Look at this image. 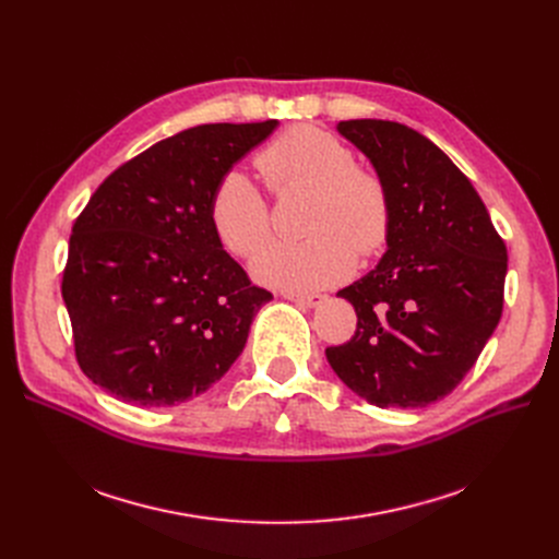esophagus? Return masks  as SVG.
Masks as SVG:
<instances>
[{
  "label": "esophagus",
  "mask_w": 559,
  "mask_h": 559,
  "mask_svg": "<svg viewBox=\"0 0 559 559\" xmlns=\"http://www.w3.org/2000/svg\"><path fill=\"white\" fill-rule=\"evenodd\" d=\"M283 297L292 304L304 306V308H317L326 301V297H321V295H295V292H285Z\"/></svg>",
  "instance_id": "obj_1"
}]
</instances>
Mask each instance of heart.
<instances>
[{"label": "heart", "mask_w": 559, "mask_h": 559, "mask_svg": "<svg viewBox=\"0 0 559 559\" xmlns=\"http://www.w3.org/2000/svg\"><path fill=\"white\" fill-rule=\"evenodd\" d=\"M274 192L312 190L301 242L264 245L251 274L281 289H319L344 281L360 255L385 247L392 203L376 174L356 167L354 154L335 135L299 124L272 140L255 158ZM209 215L219 242L238 255L253 253L270 233L267 201L240 169L226 171L213 190Z\"/></svg>", "instance_id": "b5f03b06"}]
</instances>
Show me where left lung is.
Segmentation results:
<instances>
[{
	"mask_svg": "<svg viewBox=\"0 0 559 559\" xmlns=\"http://www.w3.org/2000/svg\"><path fill=\"white\" fill-rule=\"evenodd\" d=\"M337 133L383 181L392 224L376 267L337 292L358 329L326 360L371 405L426 407L462 383L501 321L508 249L472 181L426 135L388 120Z\"/></svg>",
	"mask_w": 559,
	"mask_h": 559,
	"instance_id": "8db88e82",
	"label": "left lung"
}]
</instances>
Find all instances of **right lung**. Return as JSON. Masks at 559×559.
I'll use <instances>...</instances> for the list:
<instances>
[{"label":"right lung","mask_w":559,"mask_h":559,"mask_svg":"<svg viewBox=\"0 0 559 559\" xmlns=\"http://www.w3.org/2000/svg\"><path fill=\"white\" fill-rule=\"evenodd\" d=\"M276 127L201 124L165 138L117 167L74 222L61 292L76 360L115 399L179 405L240 358L274 297L224 251L209 205Z\"/></svg>","instance_id":"1"}]
</instances>
